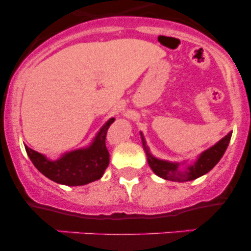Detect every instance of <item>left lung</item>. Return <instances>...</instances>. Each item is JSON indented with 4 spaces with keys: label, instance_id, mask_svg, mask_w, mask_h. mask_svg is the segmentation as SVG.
<instances>
[{
    "label": "left lung",
    "instance_id": "1",
    "mask_svg": "<svg viewBox=\"0 0 251 251\" xmlns=\"http://www.w3.org/2000/svg\"><path fill=\"white\" fill-rule=\"evenodd\" d=\"M232 132H229L224 138L215 143L212 147L207 148L200 153L197 158L195 159L192 163H186L183 162H171L166 161V159H161L154 157L151 153L150 148H148L147 143H146L145 136L141 132L142 143H143V148H145L146 156H147V162L150 165L151 170L154 172L158 177L167 181H175V182H187V181H192L199 177L203 176L211 171L215 166L217 165V162L220 161L221 157L224 156L226 148L229 146V142L231 139ZM184 168H182V166Z\"/></svg>",
    "mask_w": 251,
    "mask_h": 251
}]
</instances>
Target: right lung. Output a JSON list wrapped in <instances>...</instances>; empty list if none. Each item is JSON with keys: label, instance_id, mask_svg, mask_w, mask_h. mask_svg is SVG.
Returning <instances> with one entry per match:
<instances>
[{"label": "right lung", "instance_id": "1", "mask_svg": "<svg viewBox=\"0 0 251 251\" xmlns=\"http://www.w3.org/2000/svg\"><path fill=\"white\" fill-rule=\"evenodd\" d=\"M114 121V118H110L105 122L90 145L64 153L57 159L48 158L43 153L31 150L27 146H25V150L35 167L51 181L66 186L86 185L100 178L109 165L105 136Z\"/></svg>", "mask_w": 251, "mask_h": 251}]
</instances>
